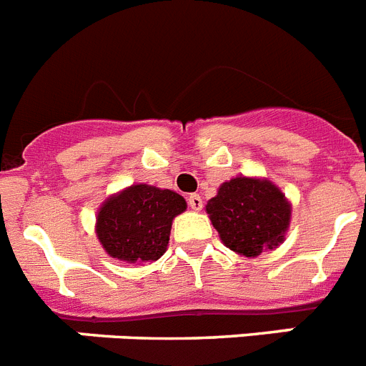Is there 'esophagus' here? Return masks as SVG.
Listing matches in <instances>:
<instances>
[{"instance_id":"esophagus-1","label":"esophagus","mask_w":366,"mask_h":366,"mask_svg":"<svg viewBox=\"0 0 366 366\" xmlns=\"http://www.w3.org/2000/svg\"><path fill=\"white\" fill-rule=\"evenodd\" d=\"M189 207L192 211H202L203 207V199L199 194H190L189 196Z\"/></svg>"}]
</instances>
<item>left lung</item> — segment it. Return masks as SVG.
Returning <instances> with one entry per match:
<instances>
[{
    "mask_svg": "<svg viewBox=\"0 0 366 366\" xmlns=\"http://www.w3.org/2000/svg\"><path fill=\"white\" fill-rule=\"evenodd\" d=\"M207 214L229 249L257 257L284 240L292 211L284 194L269 181L234 177L207 203Z\"/></svg>",
    "mask_w": 366,
    "mask_h": 366,
    "instance_id": "obj_1",
    "label": "left lung"
}]
</instances>
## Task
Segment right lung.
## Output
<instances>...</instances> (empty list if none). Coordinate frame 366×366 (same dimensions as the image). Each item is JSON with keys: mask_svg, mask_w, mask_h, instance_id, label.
Here are the masks:
<instances>
[{"mask_svg": "<svg viewBox=\"0 0 366 366\" xmlns=\"http://www.w3.org/2000/svg\"><path fill=\"white\" fill-rule=\"evenodd\" d=\"M187 209L183 196L150 185H132L100 207L97 236L117 260L154 262L167 249L172 219Z\"/></svg>", "mask_w": 366, "mask_h": 366, "instance_id": "obj_1", "label": "right lung"}]
</instances>
